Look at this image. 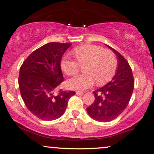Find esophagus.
<instances>
[{
    "label": "esophagus",
    "instance_id": "obj_1",
    "mask_svg": "<svg viewBox=\"0 0 154 154\" xmlns=\"http://www.w3.org/2000/svg\"><path fill=\"white\" fill-rule=\"evenodd\" d=\"M84 93L82 91H77V92H76V94L78 95V96H82V95H83Z\"/></svg>",
    "mask_w": 154,
    "mask_h": 154
}]
</instances>
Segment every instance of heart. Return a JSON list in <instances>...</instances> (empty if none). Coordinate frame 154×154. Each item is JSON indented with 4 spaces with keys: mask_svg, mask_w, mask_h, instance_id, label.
<instances>
[{
    "mask_svg": "<svg viewBox=\"0 0 154 154\" xmlns=\"http://www.w3.org/2000/svg\"><path fill=\"white\" fill-rule=\"evenodd\" d=\"M76 60L65 57L61 60L60 67L67 75L78 72L81 66H84L82 75L75 76L67 82L69 89L85 90L94 85H102L110 81L117 67V59L112 50H104L95 45H84L74 50Z\"/></svg>",
    "mask_w": 154,
    "mask_h": 154,
    "instance_id": "heart-1",
    "label": "heart"
}]
</instances>
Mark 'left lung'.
<instances>
[{
  "label": "left lung",
  "instance_id": "obj_1",
  "mask_svg": "<svg viewBox=\"0 0 154 154\" xmlns=\"http://www.w3.org/2000/svg\"><path fill=\"white\" fill-rule=\"evenodd\" d=\"M106 45L117 57V70L109 82L93 92L94 102L87 108L89 115L100 122H111L124 112L134 87V76L129 63L119 52Z\"/></svg>",
  "mask_w": 154,
  "mask_h": 154
}]
</instances>
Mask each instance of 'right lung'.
<instances>
[{
	"instance_id": "add662e5",
	"label": "right lung",
	"mask_w": 154,
	"mask_h": 154,
	"mask_svg": "<svg viewBox=\"0 0 154 154\" xmlns=\"http://www.w3.org/2000/svg\"><path fill=\"white\" fill-rule=\"evenodd\" d=\"M70 43L49 42L32 52L23 62L18 77L21 97L27 108L40 119L52 121L65 113L75 91L56 93L64 81L60 67Z\"/></svg>"
}]
</instances>
